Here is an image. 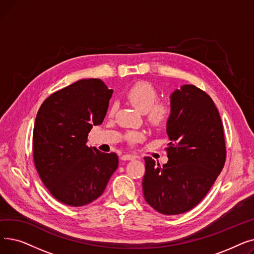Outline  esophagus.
Instances as JSON below:
<instances>
[{"label":"esophagus","mask_w":254,"mask_h":254,"mask_svg":"<svg viewBox=\"0 0 254 254\" xmlns=\"http://www.w3.org/2000/svg\"><path fill=\"white\" fill-rule=\"evenodd\" d=\"M134 158H135V155H131V154H124L122 156L123 161H130V159H134Z\"/></svg>","instance_id":"1"}]
</instances>
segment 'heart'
Segmentation results:
<instances>
[{"label":"heart","instance_id":"1","mask_svg":"<svg viewBox=\"0 0 254 254\" xmlns=\"http://www.w3.org/2000/svg\"><path fill=\"white\" fill-rule=\"evenodd\" d=\"M126 98L141 113H146L147 120L153 126L164 125L172 113L171 104L167 101L157 100V90L149 82L139 81L134 83L126 91ZM116 108V103L111 104L108 114L113 116ZM142 138L143 132L138 130H130L126 135V139L129 143H136Z\"/></svg>","mask_w":254,"mask_h":254}]
</instances>
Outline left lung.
<instances>
[{
    "label": "left lung",
    "mask_w": 254,
    "mask_h": 254,
    "mask_svg": "<svg viewBox=\"0 0 254 254\" xmlns=\"http://www.w3.org/2000/svg\"><path fill=\"white\" fill-rule=\"evenodd\" d=\"M167 124L170 139L163 167L145 159L144 197L154 210L177 215L194 208L208 193L224 166L226 148L221 118L207 92L192 84L171 96Z\"/></svg>",
    "instance_id": "left-lung-1"
}]
</instances>
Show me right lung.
<instances>
[{
    "label": "right lung",
    "instance_id": "1",
    "mask_svg": "<svg viewBox=\"0 0 254 254\" xmlns=\"http://www.w3.org/2000/svg\"><path fill=\"white\" fill-rule=\"evenodd\" d=\"M112 92L101 79H82L52 93L37 113L35 167L48 191L64 205L95 201L118 167L116 153L86 145L92 126L103 123Z\"/></svg>",
    "mask_w": 254,
    "mask_h": 254
}]
</instances>
